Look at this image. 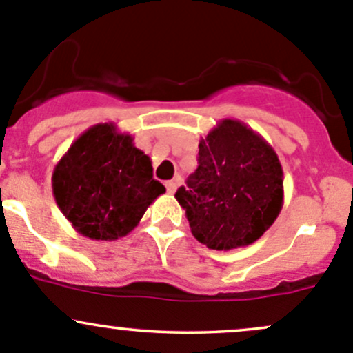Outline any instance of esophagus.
Segmentation results:
<instances>
[{
	"label": "esophagus",
	"mask_w": 353,
	"mask_h": 353,
	"mask_svg": "<svg viewBox=\"0 0 353 353\" xmlns=\"http://www.w3.org/2000/svg\"><path fill=\"white\" fill-rule=\"evenodd\" d=\"M177 179H172V181H167L165 183V188H167V193L169 194H172V193H176V190H177Z\"/></svg>",
	"instance_id": "1"
}]
</instances>
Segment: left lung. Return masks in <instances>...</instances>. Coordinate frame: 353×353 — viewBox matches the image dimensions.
Returning <instances> with one entry per match:
<instances>
[{
    "mask_svg": "<svg viewBox=\"0 0 353 353\" xmlns=\"http://www.w3.org/2000/svg\"><path fill=\"white\" fill-rule=\"evenodd\" d=\"M198 169L176 199L191 234L208 249L230 251L259 239L283 206L279 155L259 133L222 119L198 145Z\"/></svg>",
    "mask_w": 353,
    "mask_h": 353,
    "instance_id": "8db88e82",
    "label": "left lung"
}]
</instances>
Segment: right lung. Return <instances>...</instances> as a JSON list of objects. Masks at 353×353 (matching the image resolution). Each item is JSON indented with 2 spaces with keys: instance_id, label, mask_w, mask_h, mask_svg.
I'll return each mask as SVG.
<instances>
[{
  "instance_id": "obj_1",
  "label": "right lung",
  "mask_w": 353,
  "mask_h": 353,
  "mask_svg": "<svg viewBox=\"0 0 353 353\" xmlns=\"http://www.w3.org/2000/svg\"><path fill=\"white\" fill-rule=\"evenodd\" d=\"M163 193L150 157L114 123L88 128L52 170L59 210L78 234L92 241L128 236Z\"/></svg>"
}]
</instances>
